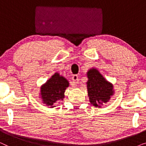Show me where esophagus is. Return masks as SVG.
Returning <instances> with one entry per match:
<instances>
[{"instance_id":"esophagus-1","label":"esophagus","mask_w":146,"mask_h":146,"mask_svg":"<svg viewBox=\"0 0 146 146\" xmlns=\"http://www.w3.org/2000/svg\"><path fill=\"white\" fill-rule=\"evenodd\" d=\"M72 81L75 84H77L78 83V76L74 75L72 76Z\"/></svg>"}]
</instances>
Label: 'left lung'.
Wrapping results in <instances>:
<instances>
[{
	"label": "left lung",
	"instance_id": "left-lung-1",
	"mask_svg": "<svg viewBox=\"0 0 146 146\" xmlns=\"http://www.w3.org/2000/svg\"><path fill=\"white\" fill-rule=\"evenodd\" d=\"M88 96L90 102L95 107L101 108L107 103L114 94L113 84L106 80L96 68L90 69L87 72Z\"/></svg>",
	"mask_w": 146,
	"mask_h": 146
}]
</instances>
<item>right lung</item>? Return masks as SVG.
Instances as JSON below:
<instances>
[{"instance_id":"right-lung-1","label":"right lung","mask_w":146,"mask_h":146,"mask_svg":"<svg viewBox=\"0 0 146 146\" xmlns=\"http://www.w3.org/2000/svg\"><path fill=\"white\" fill-rule=\"evenodd\" d=\"M69 82L59 73H55L40 88V97L42 102L51 108L56 107L55 103L63 100L66 89Z\"/></svg>"}]
</instances>
